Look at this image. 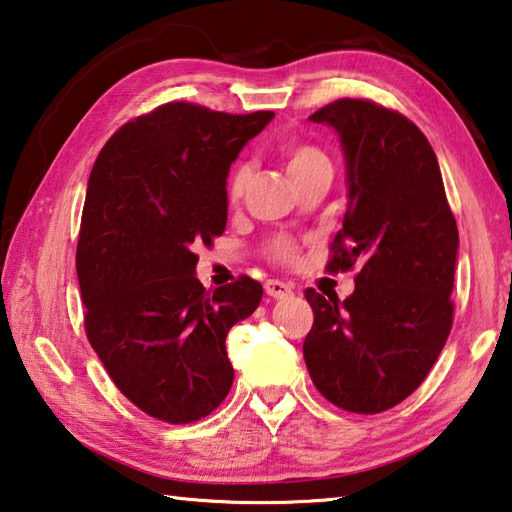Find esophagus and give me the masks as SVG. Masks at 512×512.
<instances>
[{
	"instance_id": "obj_1",
	"label": "esophagus",
	"mask_w": 512,
	"mask_h": 512,
	"mask_svg": "<svg viewBox=\"0 0 512 512\" xmlns=\"http://www.w3.org/2000/svg\"><path fill=\"white\" fill-rule=\"evenodd\" d=\"M264 291L268 297H275V300H288L293 295V288L280 280H266Z\"/></svg>"
}]
</instances>
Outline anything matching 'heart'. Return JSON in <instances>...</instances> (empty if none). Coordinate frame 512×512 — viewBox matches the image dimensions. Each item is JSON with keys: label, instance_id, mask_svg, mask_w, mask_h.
<instances>
[{"label": "heart", "instance_id": "b5f03b06", "mask_svg": "<svg viewBox=\"0 0 512 512\" xmlns=\"http://www.w3.org/2000/svg\"><path fill=\"white\" fill-rule=\"evenodd\" d=\"M282 159L286 163L288 174L293 176V181L302 179L304 174H309L311 170L320 165H329V159L320 152L318 147H313L309 143H288L282 150ZM250 170L248 163H237L232 167V172L228 176V199L230 201H239L244 197V192L250 183ZM297 255V246L288 239H277L273 244V257L277 262H293Z\"/></svg>", "mask_w": 512, "mask_h": 512}]
</instances>
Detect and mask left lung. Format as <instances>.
Masks as SVG:
<instances>
[{"label": "left lung", "instance_id": "obj_1", "mask_svg": "<svg viewBox=\"0 0 512 512\" xmlns=\"http://www.w3.org/2000/svg\"><path fill=\"white\" fill-rule=\"evenodd\" d=\"M309 120L336 129L347 161L349 203L327 268L358 266V275L345 302L304 291L315 318L306 369L333 405L378 414L423 383L450 336L457 221L432 145L412 120L356 98Z\"/></svg>", "mask_w": 512, "mask_h": 512}]
</instances>
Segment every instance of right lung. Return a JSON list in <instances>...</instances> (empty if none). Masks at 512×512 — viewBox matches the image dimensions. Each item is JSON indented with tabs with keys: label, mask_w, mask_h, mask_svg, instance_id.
I'll return each mask as SVG.
<instances>
[{
	"label": "right lung",
	"mask_w": 512,
	"mask_h": 512,
	"mask_svg": "<svg viewBox=\"0 0 512 512\" xmlns=\"http://www.w3.org/2000/svg\"><path fill=\"white\" fill-rule=\"evenodd\" d=\"M273 116L167 102L120 127L91 170L76 253L87 338L159 421H199L232 387L226 336L264 291L250 277L206 291L194 248L226 230L230 165Z\"/></svg>",
	"instance_id": "right-lung-1"
}]
</instances>
